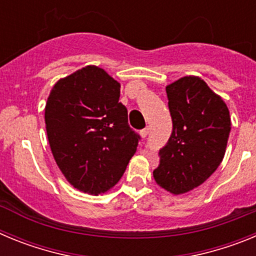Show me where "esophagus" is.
Masks as SVG:
<instances>
[{
  "instance_id": "obj_1",
  "label": "esophagus",
  "mask_w": 256,
  "mask_h": 256,
  "mask_svg": "<svg viewBox=\"0 0 256 256\" xmlns=\"http://www.w3.org/2000/svg\"><path fill=\"white\" fill-rule=\"evenodd\" d=\"M148 130H148V126H146V128H144V130H142L141 132H140V134H141V137H142V138H144V137H148Z\"/></svg>"
}]
</instances>
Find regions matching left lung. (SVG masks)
Returning a JSON list of instances; mask_svg holds the SVG:
<instances>
[{
  "label": "left lung",
  "instance_id": "1",
  "mask_svg": "<svg viewBox=\"0 0 256 256\" xmlns=\"http://www.w3.org/2000/svg\"><path fill=\"white\" fill-rule=\"evenodd\" d=\"M173 132L154 169L158 186L173 195L198 187L224 158L230 132V110L219 94L196 76L166 86Z\"/></svg>",
  "mask_w": 256,
  "mask_h": 256
}]
</instances>
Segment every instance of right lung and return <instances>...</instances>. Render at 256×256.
Here are the masks:
<instances>
[{
  "instance_id": "add662e5",
  "label": "right lung",
  "mask_w": 256,
  "mask_h": 256,
  "mask_svg": "<svg viewBox=\"0 0 256 256\" xmlns=\"http://www.w3.org/2000/svg\"><path fill=\"white\" fill-rule=\"evenodd\" d=\"M120 83L96 65L60 78L44 108L51 152L68 182L100 195L119 182L134 155L140 136L128 126L119 102Z\"/></svg>"
}]
</instances>
